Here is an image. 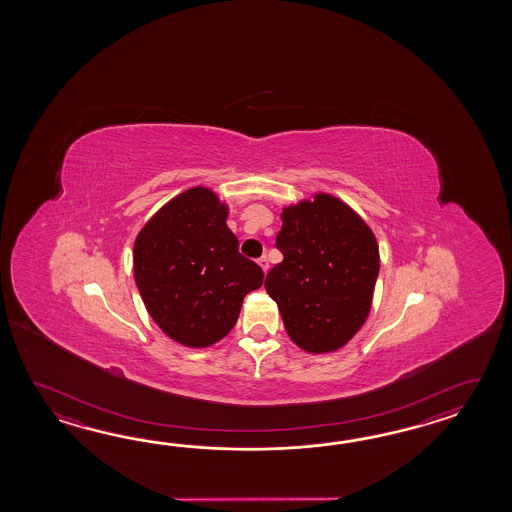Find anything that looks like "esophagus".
Segmentation results:
<instances>
[{"instance_id":"esophagus-1","label":"esophagus","mask_w":512,"mask_h":512,"mask_svg":"<svg viewBox=\"0 0 512 512\" xmlns=\"http://www.w3.org/2000/svg\"><path fill=\"white\" fill-rule=\"evenodd\" d=\"M258 265H260L261 271H269V260H267V256H261L260 260H258Z\"/></svg>"}]
</instances>
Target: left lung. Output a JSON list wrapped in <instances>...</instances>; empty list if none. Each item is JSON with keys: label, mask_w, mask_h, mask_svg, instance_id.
Segmentation results:
<instances>
[{"label": "left lung", "mask_w": 512, "mask_h": 512, "mask_svg": "<svg viewBox=\"0 0 512 512\" xmlns=\"http://www.w3.org/2000/svg\"><path fill=\"white\" fill-rule=\"evenodd\" d=\"M274 265L265 289L298 348L329 353L346 346L370 315L381 269L370 225L342 199L316 192L282 210Z\"/></svg>", "instance_id": "left-lung-1"}]
</instances>
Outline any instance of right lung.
Wrapping results in <instances>:
<instances>
[{"mask_svg": "<svg viewBox=\"0 0 512 512\" xmlns=\"http://www.w3.org/2000/svg\"><path fill=\"white\" fill-rule=\"evenodd\" d=\"M229 205L207 186L188 188L146 221L133 243V276L164 335L208 348L229 335L263 271L238 251Z\"/></svg>", "mask_w": 512, "mask_h": 512, "instance_id": "obj_1", "label": "right lung"}]
</instances>
